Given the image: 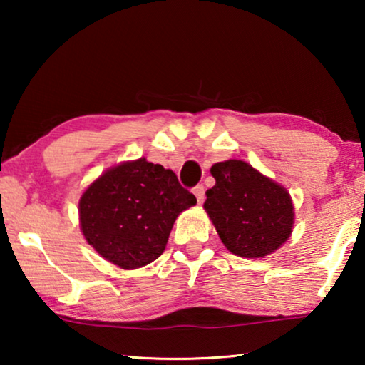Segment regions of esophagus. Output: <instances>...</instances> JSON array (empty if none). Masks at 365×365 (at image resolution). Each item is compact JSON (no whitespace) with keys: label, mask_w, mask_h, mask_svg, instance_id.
<instances>
[{"label":"esophagus","mask_w":365,"mask_h":365,"mask_svg":"<svg viewBox=\"0 0 365 365\" xmlns=\"http://www.w3.org/2000/svg\"><path fill=\"white\" fill-rule=\"evenodd\" d=\"M192 192H194V196H196L199 204H201V202L204 201V197H206V196H204V192H206V189H204L202 184H197V186L192 189Z\"/></svg>","instance_id":"esophagus-1"}]
</instances>
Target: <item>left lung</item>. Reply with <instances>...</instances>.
<instances>
[{
    "label": "left lung",
    "mask_w": 365,
    "mask_h": 365,
    "mask_svg": "<svg viewBox=\"0 0 365 365\" xmlns=\"http://www.w3.org/2000/svg\"><path fill=\"white\" fill-rule=\"evenodd\" d=\"M216 186L206 191V209L229 251L262 257L291 236L294 207L289 192L239 159L211 168Z\"/></svg>",
    "instance_id": "obj_1"
}]
</instances>
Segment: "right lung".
I'll list each match as a JSON object with an SVG mask.
<instances>
[{
  "label": "right lung",
  "instance_id": "right-lung-1",
  "mask_svg": "<svg viewBox=\"0 0 365 365\" xmlns=\"http://www.w3.org/2000/svg\"><path fill=\"white\" fill-rule=\"evenodd\" d=\"M194 204L171 169L141 158L108 169L84 191L79 222L104 259L136 269L161 256L179 212Z\"/></svg>",
  "mask_w": 365,
  "mask_h": 365
}]
</instances>
